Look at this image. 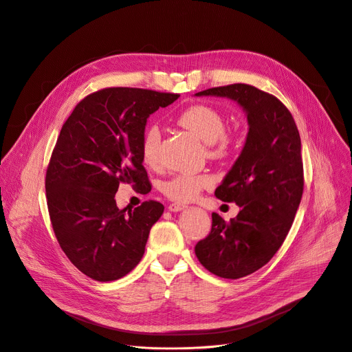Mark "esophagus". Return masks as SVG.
<instances>
[{"label": "esophagus", "mask_w": 352, "mask_h": 352, "mask_svg": "<svg viewBox=\"0 0 352 352\" xmlns=\"http://www.w3.org/2000/svg\"><path fill=\"white\" fill-rule=\"evenodd\" d=\"M184 209H186V206L182 205V204H171V205L168 206V210H170V212H181V210H184Z\"/></svg>", "instance_id": "esophagus-1"}]
</instances>
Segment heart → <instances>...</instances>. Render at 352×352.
<instances>
[{
    "instance_id": "1",
    "label": "heart",
    "mask_w": 352,
    "mask_h": 352,
    "mask_svg": "<svg viewBox=\"0 0 352 352\" xmlns=\"http://www.w3.org/2000/svg\"><path fill=\"white\" fill-rule=\"evenodd\" d=\"M178 123L185 127L206 144L213 147L214 154H223L230 144L225 135L226 122L223 115L209 105H195L188 108L178 118ZM162 140V132L157 124L148 126L142 138V158L144 164L155 166L158 162V147ZM213 179L208 174H178L164 182V194L178 202H188L198 197L202 189L209 188Z\"/></svg>"
}]
</instances>
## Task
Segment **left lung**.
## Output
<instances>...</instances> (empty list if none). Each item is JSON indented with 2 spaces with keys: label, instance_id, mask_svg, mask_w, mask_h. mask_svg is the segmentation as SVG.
I'll list each match as a JSON object with an SVG mask.
<instances>
[{
  "label": "left lung",
  "instance_id": "left-lung-1",
  "mask_svg": "<svg viewBox=\"0 0 352 352\" xmlns=\"http://www.w3.org/2000/svg\"><path fill=\"white\" fill-rule=\"evenodd\" d=\"M195 95L234 101L247 116L243 150L214 190L216 198L236 202L240 212L230 221L212 213L209 236L195 245L208 271L239 279L264 267L292 226L303 194L300 136L287 108L252 85L232 84Z\"/></svg>",
  "mask_w": 352,
  "mask_h": 352
}]
</instances>
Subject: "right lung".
<instances>
[{
    "mask_svg": "<svg viewBox=\"0 0 352 352\" xmlns=\"http://www.w3.org/2000/svg\"><path fill=\"white\" fill-rule=\"evenodd\" d=\"M178 94L105 88L84 98L63 124L46 173L52 226L61 250L87 276L116 280L142 260L164 206L148 201L119 209L120 182L148 192L142 138L147 119Z\"/></svg>",
    "mask_w": 352,
    "mask_h": 352,
    "instance_id": "1",
    "label": "right lung"
}]
</instances>
